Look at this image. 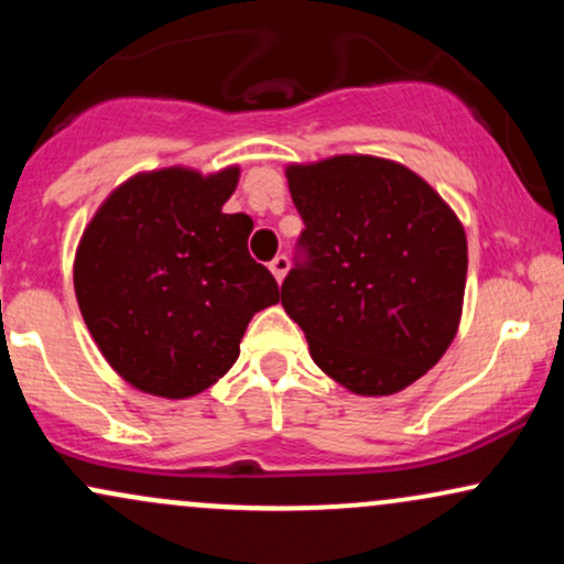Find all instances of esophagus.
<instances>
[{
	"instance_id": "obj_1",
	"label": "esophagus",
	"mask_w": 564,
	"mask_h": 564,
	"mask_svg": "<svg viewBox=\"0 0 564 564\" xmlns=\"http://www.w3.org/2000/svg\"><path fill=\"white\" fill-rule=\"evenodd\" d=\"M289 264H291V262H289V257H286V254H278L275 260L270 262V273L275 275V281H278V283H281L283 278H286V273H289Z\"/></svg>"
}]
</instances>
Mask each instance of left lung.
<instances>
[{"label": "left lung", "instance_id": "obj_1", "mask_svg": "<svg viewBox=\"0 0 564 564\" xmlns=\"http://www.w3.org/2000/svg\"><path fill=\"white\" fill-rule=\"evenodd\" d=\"M304 230L281 304L328 377L392 394L424 377L456 336L467 236L419 174L373 156L289 166Z\"/></svg>", "mask_w": 564, "mask_h": 564}]
</instances>
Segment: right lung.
<instances>
[{
	"mask_svg": "<svg viewBox=\"0 0 564 564\" xmlns=\"http://www.w3.org/2000/svg\"><path fill=\"white\" fill-rule=\"evenodd\" d=\"M238 170L138 174L84 230L74 289L89 334L119 377L191 398L236 364L251 315L281 300L251 260L249 215H225Z\"/></svg>",
	"mask_w": 564,
	"mask_h": 564,
	"instance_id": "add662e5",
	"label": "right lung"
}]
</instances>
